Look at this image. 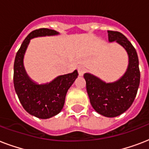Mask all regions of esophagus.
I'll return each instance as SVG.
<instances>
[{"instance_id": "esophagus-1", "label": "esophagus", "mask_w": 149, "mask_h": 149, "mask_svg": "<svg viewBox=\"0 0 149 149\" xmlns=\"http://www.w3.org/2000/svg\"><path fill=\"white\" fill-rule=\"evenodd\" d=\"M85 72V69L83 65H79V67H78V73H79V76L82 77L84 73Z\"/></svg>"}]
</instances>
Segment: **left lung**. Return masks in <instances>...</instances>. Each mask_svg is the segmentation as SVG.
Returning a JSON list of instances; mask_svg holds the SVG:
<instances>
[{
  "mask_svg": "<svg viewBox=\"0 0 149 149\" xmlns=\"http://www.w3.org/2000/svg\"><path fill=\"white\" fill-rule=\"evenodd\" d=\"M110 42H114L122 46L128 55V65L120 79L106 83L91 73H85L86 91L93 108L98 113L107 118H114L127 111L136 97L140 71L136 50L123 34L107 31Z\"/></svg>",
  "mask_w": 149,
  "mask_h": 149,
  "instance_id": "obj_1",
  "label": "left lung"
}]
</instances>
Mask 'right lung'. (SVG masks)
<instances>
[{"label":"right lung","mask_w":149,"mask_h":149,"mask_svg":"<svg viewBox=\"0 0 149 149\" xmlns=\"http://www.w3.org/2000/svg\"><path fill=\"white\" fill-rule=\"evenodd\" d=\"M58 35L55 30L39 29L27 36L15 56L14 64V86L22 107L38 118L47 119L58 114L63 109L65 95L78 76L77 70L58 76L45 84H38L28 76L24 70V56L31 38Z\"/></svg>","instance_id":"obj_1"}]
</instances>
